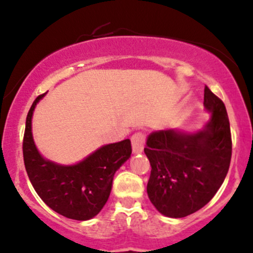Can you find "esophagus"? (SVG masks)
Returning a JSON list of instances; mask_svg holds the SVG:
<instances>
[{"mask_svg": "<svg viewBox=\"0 0 253 253\" xmlns=\"http://www.w3.org/2000/svg\"><path fill=\"white\" fill-rule=\"evenodd\" d=\"M146 141V136L142 131L135 132L131 136V146H132V152L140 153L142 152Z\"/></svg>", "mask_w": 253, "mask_h": 253, "instance_id": "obj_1", "label": "esophagus"}]
</instances>
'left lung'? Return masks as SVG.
Wrapping results in <instances>:
<instances>
[{"mask_svg": "<svg viewBox=\"0 0 253 253\" xmlns=\"http://www.w3.org/2000/svg\"><path fill=\"white\" fill-rule=\"evenodd\" d=\"M204 105L212 113L204 130L195 134L160 130L146 141L144 151L152 168L148 199L167 217L183 218L201 210L228 174L231 134L225 106L208 86Z\"/></svg>", "mask_w": 253, "mask_h": 253, "instance_id": "obj_1", "label": "left lung"}]
</instances>
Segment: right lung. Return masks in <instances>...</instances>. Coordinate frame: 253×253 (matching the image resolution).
Segmentation results:
<instances>
[{
    "label": "right lung",
    "mask_w": 253,
    "mask_h": 253,
    "mask_svg": "<svg viewBox=\"0 0 253 253\" xmlns=\"http://www.w3.org/2000/svg\"><path fill=\"white\" fill-rule=\"evenodd\" d=\"M43 96L34 101L25 122L23 157L28 176L40 199L54 212L70 219H91L107 202L114 173L131 155L130 140L102 146L74 166L45 160L31 134L33 112Z\"/></svg>",
    "instance_id": "1"
}]
</instances>
